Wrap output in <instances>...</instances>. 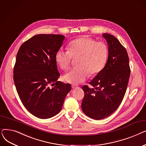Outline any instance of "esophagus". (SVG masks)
<instances>
[{
	"label": "esophagus",
	"instance_id": "1",
	"mask_svg": "<svg viewBox=\"0 0 146 146\" xmlns=\"http://www.w3.org/2000/svg\"><path fill=\"white\" fill-rule=\"evenodd\" d=\"M72 87L73 89H75V88H78V86L77 85H72Z\"/></svg>",
	"mask_w": 146,
	"mask_h": 146
}]
</instances>
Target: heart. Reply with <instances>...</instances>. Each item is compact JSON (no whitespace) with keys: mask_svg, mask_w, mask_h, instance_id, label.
Masks as SVG:
<instances>
[{"mask_svg":"<svg viewBox=\"0 0 146 146\" xmlns=\"http://www.w3.org/2000/svg\"><path fill=\"white\" fill-rule=\"evenodd\" d=\"M108 56V48L102 41H97L89 37L83 36L71 41L67 51L58 50L55 55L57 64L66 70L70 66L72 58L77 68H73L63 76L65 82L76 85L85 81L89 74L95 76L105 67Z\"/></svg>","mask_w":146,"mask_h":146,"instance_id":"1","label":"heart"}]
</instances>
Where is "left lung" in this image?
<instances>
[{
	"instance_id": "8db88e82",
	"label": "left lung",
	"mask_w": 146,
	"mask_h": 146,
	"mask_svg": "<svg viewBox=\"0 0 146 146\" xmlns=\"http://www.w3.org/2000/svg\"><path fill=\"white\" fill-rule=\"evenodd\" d=\"M108 45V58L103 70L82 87L85 93L82 110L86 115L102 119L117 110L124 98L130 76L126 49L117 38L104 34Z\"/></svg>"
}]
</instances>
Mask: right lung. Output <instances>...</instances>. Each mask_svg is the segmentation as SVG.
<instances>
[{"label": "right lung", "instance_id": "add662e5", "mask_svg": "<svg viewBox=\"0 0 146 146\" xmlns=\"http://www.w3.org/2000/svg\"><path fill=\"white\" fill-rule=\"evenodd\" d=\"M65 36L38 34L20 47L13 68V81L23 105L34 116L47 119L57 115L72 88L57 81L55 60Z\"/></svg>", "mask_w": 146, "mask_h": 146}]
</instances>
